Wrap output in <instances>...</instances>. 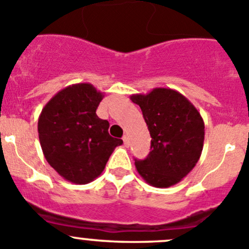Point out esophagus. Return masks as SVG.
I'll list each match as a JSON object with an SVG mask.
<instances>
[{
	"mask_svg": "<svg viewBox=\"0 0 249 249\" xmlns=\"http://www.w3.org/2000/svg\"><path fill=\"white\" fill-rule=\"evenodd\" d=\"M123 141H124L125 146H129V136H127V135H124V136H123Z\"/></svg>",
	"mask_w": 249,
	"mask_h": 249,
	"instance_id": "obj_1",
	"label": "esophagus"
}]
</instances>
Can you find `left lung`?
<instances>
[{"label":"left lung","mask_w":249,"mask_h":249,"mask_svg":"<svg viewBox=\"0 0 249 249\" xmlns=\"http://www.w3.org/2000/svg\"><path fill=\"white\" fill-rule=\"evenodd\" d=\"M142 110L151 134V152L135 166L147 183L159 189L176 185L199 160L204 122L197 108L173 89L156 88L130 96Z\"/></svg>","instance_id":"obj_1"}]
</instances>
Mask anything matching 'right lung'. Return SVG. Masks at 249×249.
Returning a JSON list of instances; mask_svg holds the SVG:
<instances>
[{"mask_svg": "<svg viewBox=\"0 0 249 249\" xmlns=\"http://www.w3.org/2000/svg\"><path fill=\"white\" fill-rule=\"evenodd\" d=\"M103 92L89 83L74 84L55 93L41 110L37 131L43 156L67 181L91 182L123 140L109 135V123L96 114Z\"/></svg>", "mask_w": 249, "mask_h": 249, "instance_id": "right-lung-1", "label": "right lung"}]
</instances>
